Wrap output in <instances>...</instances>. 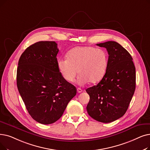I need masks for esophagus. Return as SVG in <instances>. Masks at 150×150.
<instances>
[{"mask_svg":"<svg viewBox=\"0 0 150 150\" xmlns=\"http://www.w3.org/2000/svg\"><path fill=\"white\" fill-rule=\"evenodd\" d=\"M82 91H83V90L81 88H77V93H80L82 92Z\"/></svg>","mask_w":150,"mask_h":150,"instance_id":"1","label":"esophagus"}]
</instances>
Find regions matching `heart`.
<instances>
[{"label": "heart", "mask_w": 150, "mask_h": 150, "mask_svg": "<svg viewBox=\"0 0 150 150\" xmlns=\"http://www.w3.org/2000/svg\"><path fill=\"white\" fill-rule=\"evenodd\" d=\"M67 58L58 59L57 66L63 79L69 83L74 81L77 70L80 85L89 82L98 83L106 72L108 57L107 52L102 48L76 47L68 51Z\"/></svg>", "instance_id": "obj_1"}]
</instances>
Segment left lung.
Returning a JSON list of instances; mask_svg holds the SVG:
<instances>
[{
	"instance_id": "8db88e82",
	"label": "left lung",
	"mask_w": 150,
	"mask_h": 150,
	"mask_svg": "<svg viewBox=\"0 0 150 150\" xmlns=\"http://www.w3.org/2000/svg\"><path fill=\"white\" fill-rule=\"evenodd\" d=\"M97 45L107 49L108 66L101 81L86 90L90 97L86 110L91 118L108 123L127 111L135 89V67L131 55L118 43L108 41Z\"/></svg>"
}]
</instances>
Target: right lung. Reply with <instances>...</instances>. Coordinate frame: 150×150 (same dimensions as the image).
<instances>
[{
    "instance_id": "obj_1",
    "label": "right lung",
    "mask_w": 150,
    "mask_h": 150,
    "mask_svg": "<svg viewBox=\"0 0 150 150\" xmlns=\"http://www.w3.org/2000/svg\"><path fill=\"white\" fill-rule=\"evenodd\" d=\"M58 52L55 42H38L25 49L18 61V91L32 118L43 125L59 120L76 94L57 69Z\"/></svg>"
}]
</instances>
